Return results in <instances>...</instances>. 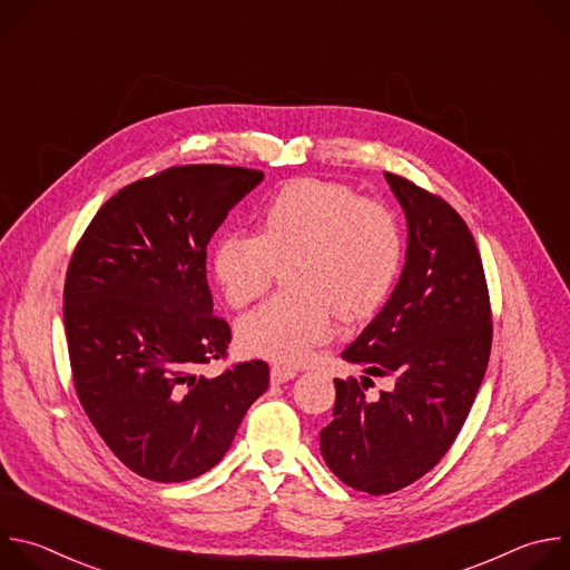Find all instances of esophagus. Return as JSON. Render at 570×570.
Returning a JSON list of instances; mask_svg holds the SVG:
<instances>
[{
    "mask_svg": "<svg viewBox=\"0 0 570 570\" xmlns=\"http://www.w3.org/2000/svg\"><path fill=\"white\" fill-rule=\"evenodd\" d=\"M295 379V370H288V367H279V365H273L271 367V383L273 385H282L286 381Z\"/></svg>",
    "mask_w": 570,
    "mask_h": 570,
    "instance_id": "1",
    "label": "esophagus"
}]
</instances>
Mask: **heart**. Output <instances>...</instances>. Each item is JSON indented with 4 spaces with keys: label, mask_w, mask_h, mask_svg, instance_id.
I'll use <instances>...</instances> for the list:
<instances>
[{
    "label": "heart",
    "mask_w": 570,
    "mask_h": 570,
    "mask_svg": "<svg viewBox=\"0 0 570 570\" xmlns=\"http://www.w3.org/2000/svg\"><path fill=\"white\" fill-rule=\"evenodd\" d=\"M212 275L240 308L286 271L293 293L279 295L238 322L248 354L282 365L306 361L334 332V311L372 313L401 266V232L387 207L327 180H295L262 209L257 234L227 232L212 248Z\"/></svg>",
    "instance_id": "b5f03b06"
}]
</instances>
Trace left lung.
<instances>
[{
	"label": "left lung",
	"mask_w": 570,
	"mask_h": 570,
	"mask_svg": "<svg viewBox=\"0 0 570 570\" xmlns=\"http://www.w3.org/2000/svg\"><path fill=\"white\" fill-rule=\"evenodd\" d=\"M385 180L405 214L401 277L343 352L394 387L367 401L356 379H336L334 420L320 431L327 466L372 497L429 473L458 438L492 350V308L475 240L442 198L401 176ZM367 376H361L365 387Z\"/></svg>",
	"instance_id": "8db88e82"
}]
</instances>
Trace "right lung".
Listing matches in <instances>:
<instances>
[{
    "label": "right lung",
    "instance_id": "add662e5",
    "mask_svg": "<svg viewBox=\"0 0 570 570\" xmlns=\"http://www.w3.org/2000/svg\"><path fill=\"white\" fill-rule=\"evenodd\" d=\"M262 171L174 167L115 194L78 240L65 334L80 405L137 475L185 482L216 466L268 387L264 361L220 376L229 324L214 315L207 243Z\"/></svg>",
    "mask_w": 570,
    "mask_h": 570
}]
</instances>
